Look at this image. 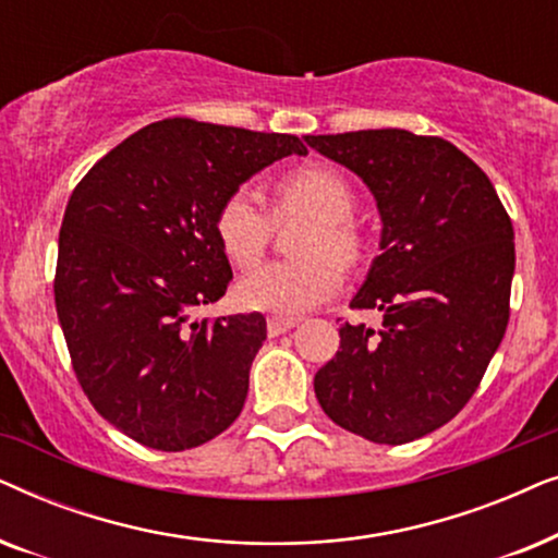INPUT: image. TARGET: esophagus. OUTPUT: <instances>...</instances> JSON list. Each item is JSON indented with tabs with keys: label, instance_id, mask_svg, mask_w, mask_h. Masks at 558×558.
Segmentation results:
<instances>
[{
	"label": "esophagus",
	"instance_id": "34e87169",
	"mask_svg": "<svg viewBox=\"0 0 558 558\" xmlns=\"http://www.w3.org/2000/svg\"><path fill=\"white\" fill-rule=\"evenodd\" d=\"M296 327V319L292 317H269V323H266V330H269V338H279V335H284Z\"/></svg>",
	"mask_w": 558,
	"mask_h": 558
}]
</instances>
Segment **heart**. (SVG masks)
Segmentation results:
<instances>
[{"label": "heart", "mask_w": 558, "mask_h": 558, "mask_svg": "<svg viewBox=\"0 0 558 558\" xmlns=\"http://www.w3.org/2000/svg\"><path fill=\"white\" fill-rule=\"evenodd\" d=\"M355 193L330 165H304L281 174L274 185V218H310L296 241L300 258L277 262L241 279L239 296L251 310L302 315L342 287V264H355L363 239L350 223ZM216 235L228 262L251 269L262 262L271 239V216L248 190H235L216 213Z\"/></svg>", "instance_id": "heart-1"}]
</instances>
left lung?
<instances>
[{
  "label": "left lung",
  "instance_id": "8db88e82",
  "mask_svg": "<svg viewBox=\"0 0 558 558\" xmlns=\"http://www.w3.org/2000/svg\"><path fill=\"white\" fill-rule=\"evenodd\" d=\"M304 142L371 187L384 223L350 302L384 312V327H340L317 401L357 437L407 445L460 414L506 335L513 223L487 174L441 136L368 129Z\"/></svg>",
  "mask_w": 558,
  "mask_h": 558
}]
</instances>
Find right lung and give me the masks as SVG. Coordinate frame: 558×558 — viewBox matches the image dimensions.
Wrapping results in <instances>:
<instances>
[{
    "mask_svg": "<svg viewBox=\"0 0 558 558\" xmlns=\"http://www.w3.org/2000/svg\"><path fill=\"white\" fill-rule=\"evenodd\" d=\"M289 155H307L292 134L178 117L140 129L75 185L58 239V319L83 393L140 445L182 452L239 418L266 319L195 310L233 279L220 203Z\"/></svg>",
    "mask_w": 558,
    "mask_h": 558,
    "instance_id": "obj_1",
    "label": "right lung"
}]
</instances>
